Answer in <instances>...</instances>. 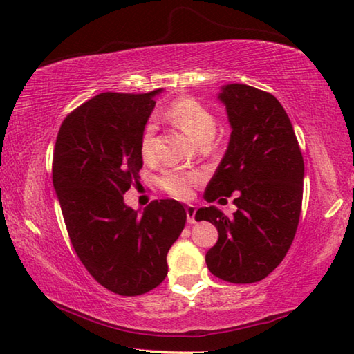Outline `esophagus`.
<instances>
[{"label":"esophagus","instance_id":"1","mask_svg":"<svg viewBox=\"0 0 354 354\" xmlns=\"http://www.w3.org/2000/svg\"><path fill=\"white\" fill-rule=\"evenodd\" d=\"M185 214H187V223L194 225V223H195V214H196L195 206L189 205L187 207H185Z\"/></svg>","mask_w":354,"mask_h":354}]
</instances>
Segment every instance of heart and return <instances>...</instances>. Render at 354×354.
I'll use <instances>...</instances> for the list:
<instances>
[{
    "label": "heart",
    "instance_id": "heart-1",
    "mask_svg": "<svg viewBox=\"0 0 354 354\" xmlns=\"http://www.w3.org/2000/svg\"><path fill=\"white\" fill-rule=\"evenodd\" d=\"M167 113L179 128H183L192 139H195L198 143L206 139H212L215 131H217V120H215L214 113L195 98H178L170 104ZM156 136H158V124L154 120H148L140 136V153L145 159H153L156 156V142H158ZM196 181H198L196 173L183 170H169L159 179L160 187L176 198L190 196L192 187Z\"/></svg>",
    "mask_w": 354,
    "mask_h": 354
}]
</instances>
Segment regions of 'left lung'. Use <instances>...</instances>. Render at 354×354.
Returning <instances> with one entry per match:
<instances>
[{"mask_svg": "<svg viewBox=\"0 0 354 354\" xmlns=\"http://www.w3.org/2000/svg\"><path fill=\"white\" fill-rule=\"evenodd\" d=\"M217 98L226 107L231 136L205 200L221 203L234 192L237 211L230 218L215 206L200 207L195 220L211 221L218 231L206 253L211 273L250 284L268 277L290 248L301 212L304 162L289 115L272 93L226 84Z\"/></svg>", "mask_w": 354, "mask_h": 354, "instance_id": "8db88e82", "label": "left lung"}]
</instances>
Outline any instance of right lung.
<instances>
[{
    "instance_id": "right-lung-1",
    "label": "right lung",
    "mask_w": 354,
    "mask_h": 354,
    "mask_svg": "<svg viewBox=\"0 0 354 354\" xmlns=\"http://www.w3.org/2000/svg\"><path fill=\"white\" fill-rule=\"evenodd\" d=\"M162 88L100 93L67 115L53 156V185L71 245L107 290L136 297L167 277V253L185 225L176 200L134 211L123 195L139 179L140 136Z\"/></svg>"
}]
</instances>
